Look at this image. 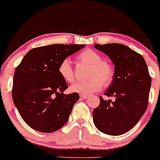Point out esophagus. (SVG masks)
Listing matches in <instances>:
<instances>
[{
  "mask_svg": "<svg viewBox=\"0 0 160 160\" xmlns=\"http://www.w3.org/2000/svg\"><path fill=\"white\" fill-rule=\"evenodd\" d=\"M80 97H81V98H82V99H86V98H88V95H87V94H80Z\"/></svg>",
  "mask_w": 160,
  "mask_h": 160,
  "instance_id": "esophagus-1",
  "label": "esophagus"
}]
</instances>
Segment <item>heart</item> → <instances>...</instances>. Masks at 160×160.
<instances>
[{
  "mask_svg": "<svg viewBox=\"0 0 160 160\" xmlns=\"http://www.w3.org/2000/svg\"><path fill=\"white\" fill-rule=\"evenodd\" d=\"M78 60L91 65L89 77L91 79L85 82H75L70 87L72 92L81 94H89L100 91L103 85L107 86L112 82L114 76V69L107 61L103 60L101 55L93 50H85L81 52ZM58 72L66 82L74 81V71L69 59H64L58 66Z\"/></svg>",
  "mask_w": 160,
  "mask_h": 160,
  "instance_id": "obj_1",
  "label": "heart"
}]
</instances>
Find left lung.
<instances>
[{"instance_id":"8db88e82","label":"left lung","mask_w":160,"mask_h":160,"mask_svg":"<svg viewBox=\"0 0 160 160\" xmlns=\"http://www.w3.org/2000/svg\"><path fill=\"white\" fill-rule=\"evenodd\" d=\"M114 64V76L99 107L93 111L96 128L106 134L120 135L133 128L144 114L148 104L151 78L143 57L128 47L117 43L94 44Z\"/></svg>"}]
</instances>
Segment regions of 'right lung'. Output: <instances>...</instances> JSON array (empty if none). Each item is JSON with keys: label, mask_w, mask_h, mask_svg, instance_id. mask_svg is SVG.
Listing matches in <instances>:
<instances>
[{"label": "right lung", "mask_w": 160, "mask_h": 160, "mask_svg": "<svg viewBox=\"0 0 160 160\" xmlns=\"http://www.w3.org/2000/svg\"><path fill=\"white\" fill-rule=\"evenodd\" d=\"M85 44H55L30 50L13 76L14 105L28 126L51 133L67 122L78 93L64 94L67 83L59 75V64Z\"/></svg>", "instance_id": "obj_1"}]
</instances>
